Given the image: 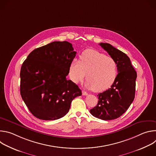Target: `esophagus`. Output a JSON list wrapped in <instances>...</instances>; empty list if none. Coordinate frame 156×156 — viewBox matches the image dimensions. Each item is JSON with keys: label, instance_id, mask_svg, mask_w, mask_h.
<instances>
[{"label": "esophagus", "instance_id": "1", "mask_svg": "<svg viewBox=\"0 0 156 156\" xmlns=\"http://www.w3.org/2000/svg\"><path fill=\"white\" fill-rule=\"evenodd\" d=\"M82 94H83V96H87V93L86 91H82Z\"/></svg>", "mask_w": 156, "mask_h": 156}]
</instances>
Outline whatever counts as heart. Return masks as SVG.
Segmentation results:
<instances>
[{
  "instance_id": "1",
  "label": "heart",
  "mask_w": 156,
  "mask_h": 156,
  "mask_svg": "<svg viewBox=\"0 0 156 156\" xmlns=\"http://www.w3.org/2000/svg\"><path fill=\"white\" fill-rule=\"evenodd\" d=\"M86 74V87L96 92L103 91L114 83L117 75V65L112 57L94 49H87L81 54L80 60L73 59L69 69L70 76L75 83L82 82Z\"/></svg>"
}]
</instances>
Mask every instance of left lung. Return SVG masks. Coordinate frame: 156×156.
<instances>
[{
	"label": "left lung",
	"mask_w": 156,
	"mask_h": 156,
	"mask_svg": "<svg viewBox=\"0 0 156 156\" xmlns=\"http://www.w3.org/2000/svg\"><path fill=\"white\" fill-rule=\"evenodd\" d=\"M99 45L115 60L118 74L111 87L98 94V103L90 113L99 119L111 120L123 114L134 100L137 73L125 53L108 43Z\"/></svg>",
	"instance_id": "left-lung-1"
}]
</instances>
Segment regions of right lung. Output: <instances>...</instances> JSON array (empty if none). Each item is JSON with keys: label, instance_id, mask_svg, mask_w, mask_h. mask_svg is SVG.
I'll return each mask as SVG.
<instances>
[{"label": "right lung", "instance_id": "obj_1", "mask_svg": "<svg viewBox=\"0 0 156 156\" xmlns=\"http://www.w3.org/2000/svg\"><path fill=\"white\" fill-rule=\"evenodd\" d=\"M73 50L67 41H54L33 51L22 64L20 94L35 117L60 119L73 99L82 94L77 84L66 79L76 54Z\"/></svg>", "mask_w": 156, "mask_h": 156}]
</instances>
